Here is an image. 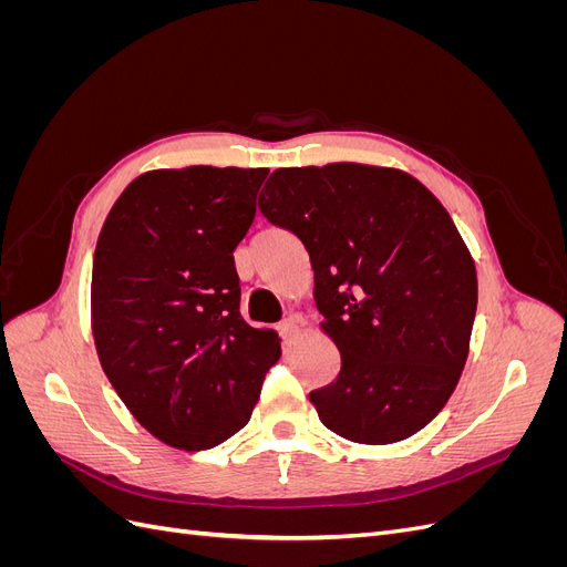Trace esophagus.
Wrapping results in <instances>:
<instances>
[{
	"label": "esophagus",
	"instance_id": "esophagus-1",
	"mask_svg": "<svg viewBox=\"0 0 567 567\" xmlns=\"http://www.w3.org/2000/svg\"><path fill=\"white\" fill-rule=\"evenodd\" d=\"M279 333L286 338V340H296L300 336V319L298 317H286L281 323H279Z\"/></svg>",
	"mask_w": 567,
	"mask_h": 567
}]
</instances>
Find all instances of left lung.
Returning a JSON list of instances; mask_svg holds the SVG:
<instances>
[{
  "instance_id": "8db88e82",
  "label": "left lung",
  "mask_w": 567,
  "mask_h": 567,
  "mask_svg": "<svg viewBox=\"0 0 567 567\" xmlns=\"http://www.w3.org/2000/svg\"><path fill=\"white\" fill-rule=\"evenodd\" d=\"M260 213L310 252L321 329L340 352L312 390L321 423L362 444L406 440L447 404L477 307L450 213L406 173L357 163L274 169Z\"/></svg>"
}]
</instances>
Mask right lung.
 Segmentation results:
<instances>
[{"mask_svg": "<svg viewBox=\"0 0 567 567\" xmlns=\"http://www.w3.org/2000/svg\"><path fill=\"white\" fill-rule=\"evenodd\" d=\"M267 167L153 169L111 208L92 269V331L111 385L169 447H217L250 421L274 331L238 312L234 250Z\"/></svg>", "mask_w": 567, "mask_h": 567, "instance_id": "add662e5", "label": "right lung"}]
</instances>
